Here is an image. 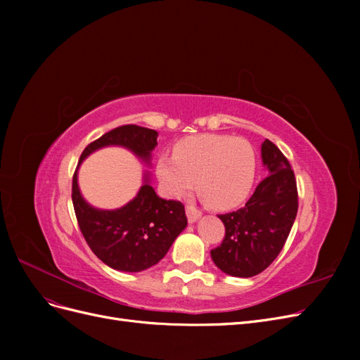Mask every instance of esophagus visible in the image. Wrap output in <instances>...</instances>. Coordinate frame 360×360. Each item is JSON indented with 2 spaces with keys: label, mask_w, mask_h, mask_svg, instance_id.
<instances>
[{
  "label": "esophagus",
  "mask_w": 360,
  "mask_h": 360,
  "mask_svg": "<svg viewBox=\"0 0 360 360\" xmlns=\"http://www.w3.org/2000/svg\"><path fill=\"white\" fill-rule=\"evenodd\" d=\"M201 212L197 209V207H193V205H186V216H188V221L191 222V224H193V222H197L200 217H201Z\"/></svg>",
  "instance_id": "obj_1"
}]
</instances>
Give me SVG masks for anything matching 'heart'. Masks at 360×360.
<instances>
[{
	"label": "heart",
	"instance_id": "b5f03b06",
	"mask_svg": "<svg viewBox=\"0 0 360 360\" xmlns=\"http://www.w3.org/2000/svg\"><path fill=\"white\" fill-rule=\"evenodd\" d=\"M257 171L255 151L248 141L204 134L181 139L172 153L156 162L160 186L172 198L188 195L197 179L201 197L214 209H233L252 189Z\"/></svg>",
	"mask_w": 360,
	"mask_h": 360
}]
</instances>
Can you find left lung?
<instances>
[{
	"instance_id": "1",
	"label": "left lung",
	"mask_w": 360,
	"mask_h": 360,
	"mask_svg": "<svg viewBox=\"0 0 360 360\" xmlns=\"http://www.w3.org/2000/svg\"><path fill=\"white\" fill-rule=\"evenodd\" d=\"M261 159L269 176L245 207L219 214L225 237L210 252L217 269L236 278L255 276L274 263L297 214V186L290 162L269 139L261 144Z\"/></svg>"
}]
</instances>
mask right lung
I'll return each instance as SVG.
<instances>
[{"label":"right lung","mask_w":360,"mask_h":360,"mask_svg":"<svg viewBox=\"0 0 360 360\" xmlns=\"http://www.w3.org/2000/svg\"><path fill=\"white\" fill-rule=\"evenodd\" d=\"M158 132L136 124H126L102 135L85 147L73 174L72 201L81 233L96 257L120 271H141L158 264L167 255L188 219L180 201L158 197L144 172L136 197L115 210L90 205L78 186V169L85 158L103 147H124L150 165L151 151L158 146Z\"/></svg>","instance_id":"1"}]
</instances>
